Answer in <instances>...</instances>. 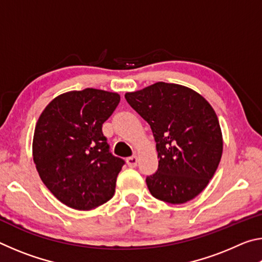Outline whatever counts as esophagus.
Wrapping results in <instances>:
<instances>
[{"label": "esophagus", "mask_w": 262, "mask_h": 262, "mask_svg": "<svg viewBox=\"0 0 262 262\" xmlns=\"http://www.w3.org/2000/svg\"><path fill=\"white\" fill-rule=\"evenodd\" d=\"M137 162H139V159H137L136 156H132L127 158V164L129 167H135L137 165Z\"/></svg>", "instance_id": "esophagus-1"}]
</instances>
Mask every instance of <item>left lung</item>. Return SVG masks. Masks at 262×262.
<instances>
[{
    "label": "left lung",
    "instance_id": "1",
    "mask_svg": "<svg viewBox=\"0 0 262 262\" xmlns=\"http://www.w3.org/2000/svg\"><path fill=\"white\" fill-rule=\"evenodd\" d=\"M125 98L147 121L156 141L158 168L147 186L158 200L185 203L209 184L223 152L214 108L187 86L158 82Z\"/></svg>",
    "mask_w": 262,
    "mask_h": 262
}]
</instances>
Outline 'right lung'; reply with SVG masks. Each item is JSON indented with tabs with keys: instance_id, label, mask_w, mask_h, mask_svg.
Here are the masks:
<instances>
[{
	"instance_id": "1",
	"label": "right lung",
	"mask_w": 262,
	"mask_h": 262,
	"mask_svg": "<svg viewBox=\"0 0 262 262\" xmlns=\"http://www.w3.org/2000/svg\"><path fill=\"white\" fill-rule=\"evenodd\" d=\"M120 96L98 89L57 96L35 125L32 155L42 183L57 200L91 210L112 199L125 161L110 152L101 127Z\"/></svg>"
}]
</instances>
